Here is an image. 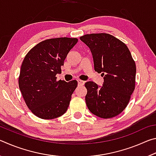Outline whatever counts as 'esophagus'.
<instances>
[{"instance_id":"esophagus-1","label":"esophagus","mask_w":156,"mask_h":156,"mask_svg":"<svg viewBox=\"0 0 156 156\" xmlns=\"http://www.w3.org/2000/svg\"><path fill=\"white\" fill-rule=\"evenodd\" d=\"M78 81V85H84V81L83 80H77Z\"/></svg>"}]
</instances>
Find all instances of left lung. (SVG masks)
Returning a JSON list of instances; mask_svg holds the SVG:
<instances>
[{"mask_svg":"<svg viewBox=\"0 0 156 156\" xmlns=\"http://www.w3.org/2000/svg\"><path fill=\"white\" fill-rule=\"evenodd\" d=\"M80 39L90 49L95 71L104 77L102 86L91 81L84 84L87 106L100 118L115 117L127 106L135 89L136 67L130 51L108 34H86Z\"/></svg>","mask_w":156,"mask_h":156,"instance_id":"1","label":"left lung"}]
</instances>
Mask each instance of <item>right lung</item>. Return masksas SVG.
Here are the masks:
<instances>
[{"instance_id": "1", "label": "right lung", "mask_w": 156, "mask_h": 156, "mask_svg": "<svg viewBox=\"0 0 156 156\" xmlns=\"http://www.w3.org/2000/svg\"><path fill=\"white\" fill-rule=\"evenodd\" d=\"M77 38H57L41 42L26 55L18 78L19 89L31 112L42 119H54L67 112L76 80L56 81L68 53Z\"/></svg>"}]
</instances>
